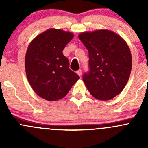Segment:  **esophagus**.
I'll return each mask as SVG.
<instances>
[{"label": "esophagus", "mask_w": 148, "mask_h": 148, "mask_svg": "<svg viewBox=\"0 0 148 148\" xmlns=\"http://www.w3.org/2000/svg\"><path fill=\"white\" fill-rule=\"evenodd\" d=\"M77 74H78L79 76H82V71L81 69H79L78 71H77Z\"/></svg>", "instance_id": "1"}]
</instances>
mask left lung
I'll return each mask as SVG.
<instances>
[{"label": "left lung", "mask_w": 148, "mask_h": 148, "mask_svg": "<svg viewBox=\"0 0 148 148\" xmlns=\"http://www.w3.org/2000/svg\"><path fill=\"white\" fill-rule=\"evenodd\" d=\"M79 38L89 52V70L83 81L90 94L110 100L123 90L130 75L132 56L127 43L108 30L82 33Z\"/></svg>", "instance_id": "8db88e82"}]
</instances>
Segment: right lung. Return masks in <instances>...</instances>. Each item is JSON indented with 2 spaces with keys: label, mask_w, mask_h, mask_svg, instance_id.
I'll use <instances>...</instances> for the list:
<instances>
[{
  "label": "right lung",
  "mask_w": 148,
  "mask_h": 148,
  "mask_svg": "<svg viewBox=\"0 0 148 148\" xmlns=\"http://www.w3.org/2000/svg\"><path fill=\"white\" fill-rule=\"evenodd\" d=\"M74 34L60 29H49L36 37L28 46L25 68L34 92L48 101L64 97L79 76L69 69L63 50Z\"/></svg>",
  "instance_id": "add662e5"
}]
</instances>
